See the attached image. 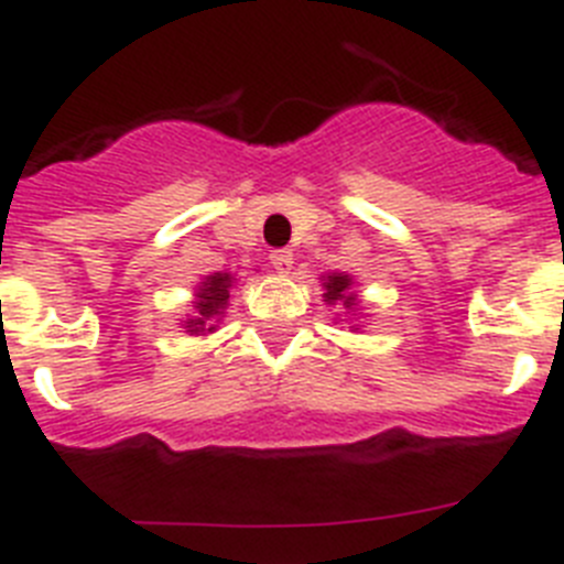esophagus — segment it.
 Returning <instances> with one entry per match:
<instances>
[{
    "mask_svg": "<svg viewBox=\"0 0 564 564\" xmlns=\"http://www.w3.org/2000/svg\"><path fill=\"white\" fill-rule=\"evenodd\" d=\"M271 265H273V271L282 273V276H288V273L293 271V253L291 251H273Z\"/></svg>",
    "mask_w": 564,
    "mask_h": 564,
    "instance_id": "34e87169",
    "label": "esophagus"
}]
</instances>
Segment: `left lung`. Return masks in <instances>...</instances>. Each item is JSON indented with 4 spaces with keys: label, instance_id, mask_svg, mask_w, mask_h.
<instances>
[{
    "label": "left lung",
    "instance_id": "8db88e82",
    "mask_svg": "<svg viewBox=\"0 0 564 564\" xmlns=\"http://www.w3.org/2000/svg\"><path fill=\"white\" fill-rule=\"evenodd\" d=\"M322 288H325L322 302H325L327 307H336L338 313H347V316L356 318L358 293H356V279H352L350 273H338V271L325 273V276H322ZM352 330H361V325H352Z\"/></svg>",
    "mask_w": 564,
    "mask_h": 564
}]
</instances>
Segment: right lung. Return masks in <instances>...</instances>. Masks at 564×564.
Returning a JSON list of instances; mask_svg holds the SVG:
<instances>
[{
  "instance_id": "obj_1",
  "label": "right lung",
  "mask_w": 564,
  "mask_h": 564,
  "mask_svg": "<svg viewBox=\"0 0 564 564\" xmlns=\"http://www.w3.org/2000/svg\"><path fill=\"white\" fill-rule=\"evenodd\" d=\"M237 285V276L228 271L208 273L194 288L192 316L183 318L181 327L188 336H212L220 327L223 316L228 311V299H231V288Z\"/></svg>"
}]
</instances>
